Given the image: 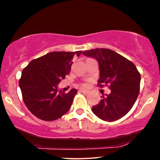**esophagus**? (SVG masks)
I'll return each instance as SVG.
<instances>
[{"label": "esophagus", "instance_id": "obj_1", "mask_svg": "<svg viewBox=\"0 0 160 160\" xmlns=\"http://www.w3.org/2000/svg\"><path fill=\"white\" fill-rule=\"evenodd\" d=\"M80 92L81 93H82V94H88V93H89V92H88V91H86V90H83V89H81L80 91Z\"/></svg>", "mask_w": 160, "mask_h": 160}]
</instances>
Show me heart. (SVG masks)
<instances>
[{
    "label": "heart",
    "instance_id": "b5f03b06",
    "mask_svg": "<svg viewBox=\"0 0 160 160\" xmlns=\"http://www.w3.org/2000/svg\"><path fill=\"white\" fill-rule=\"evenodd\" d=\"M82 86H83L84 87H87L88 86V83H87V82H85V83L82 84Z\"/></svg>",
    "mask_w": 160,
    "mask_h": 160
}]
</instances>
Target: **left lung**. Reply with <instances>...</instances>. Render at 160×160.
<instances>
[{"instance_id": "8db88e82", "label": "left lung", "mask_w": 160, "mask_h": 160, "mask_svg": "<svg viewBox=\"0 0 160 160\" xmlns=\"http://www.w3.org/2000/svg\"><path fill=\"white\" fill-rule=\"evenodd\" d=\"M98 61V86H108L111 93L101 96L100 102L92 111L104 121L113 122L131 110L138 97L141 76L132 62L108 48H94L82 52Z\"/></svg>"}]
</instances>
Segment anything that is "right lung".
<instances>
[{"instance_id": "obj_1", "label": "right lung", "mask_w": 160, "mask_h": 160, "mask_svg": "<svg viewBox=\"0 0 160 160\" xmlns=\"http://www.w3.org/2000/svg\"><path fill=\"white\" fill-rule=\"evenodd\" d=\"M81 52H52L32 60L23 68L19 86L24 103L36 117L53 121L69 110L78 91L58 92V85L69 74L74 54L78 57Z\"/></svg>"}]
</instances>
